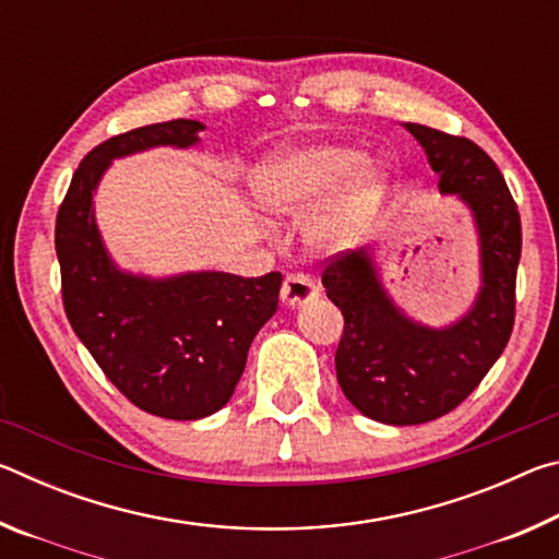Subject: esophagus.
Instances as JSON below:
<instances>
[{
    "instance_id": "34e87169",
    "label": "esophagus",
    "mask_w": 559,
    "mask_h": 559,
    "mask_svg": "<svg viewBox=\"0 0 559 559\" xmlns=\"http://www.w3.org/2000/svg\"><path fill=\"white\" fill-rule=\"evenodd\" d=\"M318 298V286L313 278H308L306 273H288L286 281H283L281 288V300L286 302L288 308L302 306V302H310Z\"/></svg>"
}]
</instances>
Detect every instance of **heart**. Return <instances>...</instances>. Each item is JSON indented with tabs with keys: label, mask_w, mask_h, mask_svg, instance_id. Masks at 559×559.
Instances as JSON below:
<instances>
[{
	"label": "heart",
	"mask_w": 559,
	"mask_h": 559,
	"mask_svg": "<svg viewBox=\"0 0 559 559\" xmlns=\"http://www.w3.org/2000/svg\"><path fill=\"white\" fill-rule=\"evenodd\" d=\"M335 192L337 200L310 226V241L323 251L353 246L374 222L390 192L380 167L349 145H310L271 155L253 173V194L278 216H308Z\"/></svg>",
	"instance_id": "1"
}]
</instances>
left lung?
I'll return each instance as SVG.
<instances>
[{
  "label": "left lung",
  "instance_id": "left-lung-1",
  "mask_svg": "<svg viewBox=\"0 0 559 559\" xmlns=\"http://www.w3.org/2000/svg\"><path fill=\"white\" fill-rule=\"evenodd\" d=\"M406 130L427 150L441 192L459 194L476 216L484 286L468 316L431 330L394 308L367 251L325 261V293L345 318L335 353L337 382L365 416L394 427L453 412L496 365L513 333L523 246L518 204L484 150L416 122H406Z\"/></svg>",
  "mask_w": 559,
  "mask_h": 559
}]
</instances>
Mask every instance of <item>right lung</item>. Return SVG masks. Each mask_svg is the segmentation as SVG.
<instances>
[{
  "label": "right lung",
  "instance_id": "right-lung-1",
  "mask_svg": "<svg viewBox=\"0 0 559 559\" xmlns=\"http://www.w3.org/2000/svg\"><path fill=\"white\" fill-rule=\"evenodd\" d=\"M197 120H167L108 138L81 159L56 214L66 318L103 374L147 414L192 421L219 412L251 340L276 313L283 276L204 271L165 281L122 273L103 249L93 192L110 159L155 145L189 147Z\"/></svg>",
  "mask_w": 559,
  "mask_h": 559
}]
</instances>
